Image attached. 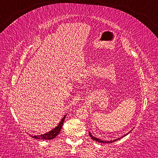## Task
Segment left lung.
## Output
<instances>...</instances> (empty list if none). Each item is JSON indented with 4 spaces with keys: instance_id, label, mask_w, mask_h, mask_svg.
<instances>
[{
    "instance_id": "8db88e82",
    "label": "left lung",
    "mask_w": 158,
    "mask_h": 158,
    "mask_svg": "<svg viewBox=\"0 0 158 158\" xmlns=\"http://www.w3.org/2000/svg\"><path fill=\"white\" fill-rule=\"evenodd\" d=\"M132 131V130H131ZM131 131H130L129 132H127L126 135H123V137H120V138H118V139H114V140H112V141H105V140H102V139H98V138H97V137H93V136L92 135V134H91V132H90L89 131V135H90V137H91L93 140L94 141H98V142H100V143H112V142H114V141H118V140H119V139H121V138H123V137H125V136L126 135H127L128 134H129Z\"/></svg>"
}]
</instances>
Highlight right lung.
<instances>
[{
    "label": "right lung",
    "instance_id": "obj_1",
    "mask_svg": "<svg viewBox=\"0 0 158 158\" xmlns=\"http://www.w3.org/2000/svg\"><path fill=\"white\" fill-rule=\"evenodd\" d=\"M66 116H67V114L63 117V118L60 120V121L59 122V123L57 125V126H56L54 128H53V129L52 130H50L49 132L44 133L43 135H30L32 138L36 139H45V140L53 139H54L58 135V134L60 133Z\"/></svg>",
    "mask_w": 158,
    "mask_h": 158
}]
</instances>
